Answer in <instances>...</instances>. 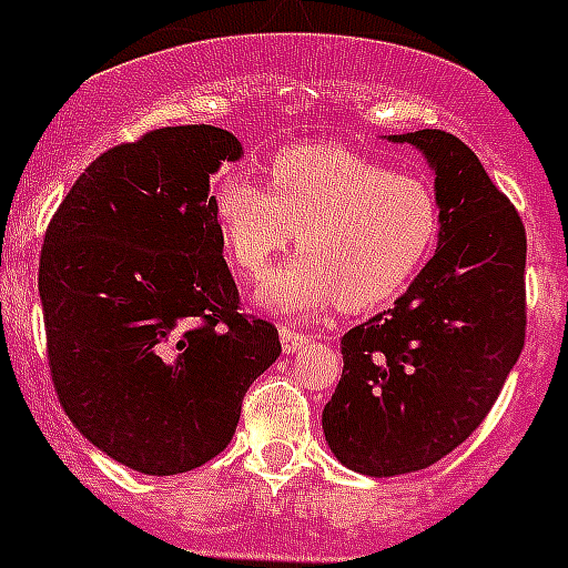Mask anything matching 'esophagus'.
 Here are the masks:
<instances>
[{"mask_svg": "<svg viewBox=\"0 0 568 568\" xmlns=\"http://www.w3.org/2000/svg\"><path fill=\"white\" fill-rule=\"evenodd\" d=\"M278 338H281V349H284V353H298L301 346L307 344L310 341V335L307 333H298V329H293V327H287V324H281L278 327Z\"/></svg>", "mask_w": 568, "mask_h": 568, "instance_id": "obj_1", "label": "esophagus"}]
</instances>
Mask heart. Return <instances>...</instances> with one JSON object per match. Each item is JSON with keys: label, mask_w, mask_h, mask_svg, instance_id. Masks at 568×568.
<instances>
[{"label": "heart", "mask_w": 568, "mask_h": 568, "mask_svg": "<svg viewBox=\"0 0 568 568\" xmlns=\"http://www.w3.org/2000/svg\"><path fill=\"white\" fill-rule=\"evenodd\" d=\"M222 250L241 278H261L298 235L301 255L255 293L284 315L364 313L398 298L440 239L438 195L341 144H298L273 155L270 187L224 175L213 193Z\"/></svg>", "instance_id": "obj_1"}]
</instances>
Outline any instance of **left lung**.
Masks as SVG:
<instances>
[{
	"instance_id": "obj_1",
	"label": "left lung",
	"mask_w": 568,
	"mask_h": 568,
	"mask_svg": "<svg viewBox=\"0 0 568 568\" xmlns=\"http://www.w3.org/2000/svg\"><path fill=\"white\" fill-rule=\"evenodd\" d=\"M435 173L438 250L393 310L341 338L344 373L321 424L335 458L369 478L433 466L504 389L526 338V230L478 155L444 130L389 135Z\"/></svg>"
}]
</instances>
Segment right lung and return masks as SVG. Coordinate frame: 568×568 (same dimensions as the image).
Here are the masks:
<instances>
[{"label":"right lung","instance_id":"1","mask_svg":"<svg viewBox=\"0 0 568 568\" xmlns=\"http://www.w3.org/2000/svg\"><path fill=\"white\" fill-rule=\"evenodd\" d=\"M213 124L144 133L90 164L44 233L39 298L59 404L104 455L179 475L222 453L281 355L239 313L210 175L241 159Z\"/></svg>","mask_w":568,"mask_h":568}]
</instances>
